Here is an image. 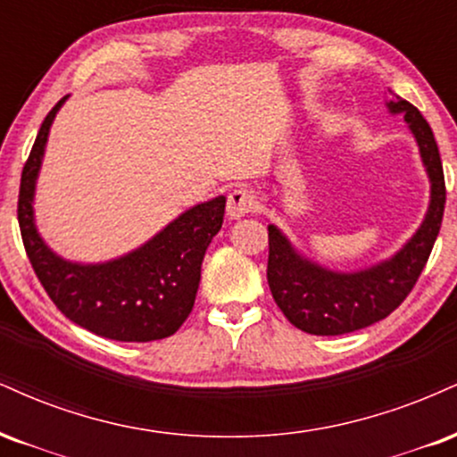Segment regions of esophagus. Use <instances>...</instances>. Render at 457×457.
<instances>
[{"label":"esophagus","mask_w":457,"mask_h":457,"mask_svg":"<svg viewBox=\"0 0 457 457\" xmlns=\"http://www.w3.org/2000/svg\"><path fill=\"white\" fill-rule=\"evenodd\" d=\"M254 207H256L254 192L245 190V187H237V190H233L228 195V201H227L228 218H233V220L244 218L245 213H250Z\"/></svg>","instance_id":"obj_1"}]
</instances>
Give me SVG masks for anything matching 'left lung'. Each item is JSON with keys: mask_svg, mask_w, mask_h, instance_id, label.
I'll list each match as a JSON object with an SVG mask.
<instances>
[{"mask_svg": "<svg viewBox=\"0 0 457 457\" xmlns=\"http://www.w3.org/2000/svg\"><path fill=\"white\" fill-rule=\"evenodd\" d=\"M404 115L430 177V205L417 233L387 261L359 271H334L305 259L287 235L270 224L267 282L278 308L297 329L312 336H342L363 329L394 312L409 297L438 237L445 212V175L430 123L411 102L395 96L387 102Z\"/></svg>", "mask_w": 457, "mask_h": 457, "instance_id": "8db88e82", "label": "left lung"}]
</instances>
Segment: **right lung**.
<instances>
[{
    "mask_svg": "<svg viewBox=\"0 0 457 457\" xmlns=\"http://www.w3.org/2000/svg\"><path fill=\"white\" fill-rule=\"evenodd\" d=\"M66 98L42 121L21 175L16 213L27 259L51 302L91 334L117 342H152L173 336L192 312L203 256L222 228L227 198L216 196L186 209L141 248L120 259L96 265L62 259L37 233L34 195L48 130Z\"/></svg>",
    "mask_w": 457,
    "mask_h": 457,
    "instance_id": "add662e5",
    "label": "right lung"
}]
</instances>
